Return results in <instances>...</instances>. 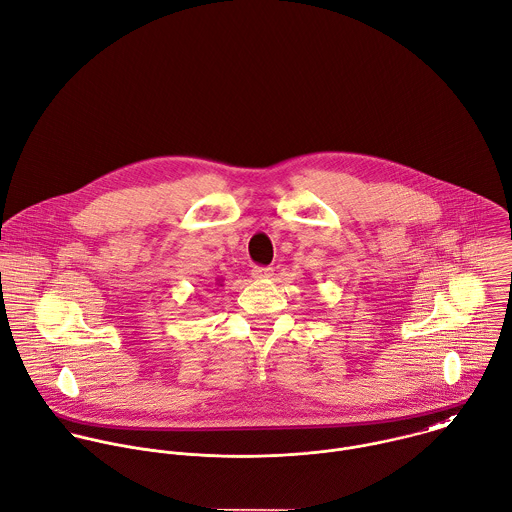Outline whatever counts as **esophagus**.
I'll use <instances>...</instances> for the list:
<instances>
[{"label": "esophagus", "instance_id": "obj_1", "mask_svg": "<svg viewBox=\"0 0 512 512\" xmlns=\"http://www.w3.org/2000/svg\"><path fill=\"white\" fill-rule=\"evenodd\" d=\"M251 275L257 279V281H267L273 277V269L271 267H253Z\"/></svg>", "mask_w": 512, "mask_h": 512}]
</instances>
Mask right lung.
<instances>
[{
	"instance_id": "add662e5",
	"label": "right lung",
	"mask_w": 512,
	"mask_h": 512,
	"mask_svg": "<svg viewBox=\"0 0 512 512\" xmlns=\"http://www.w3.org/2000/svg\"><path fill=\"white\" fill-rule=\"evenodd\" d=\"M217 283H219V287H221V283H223V279H217Z\"/></svg>"
}]
</instances>
